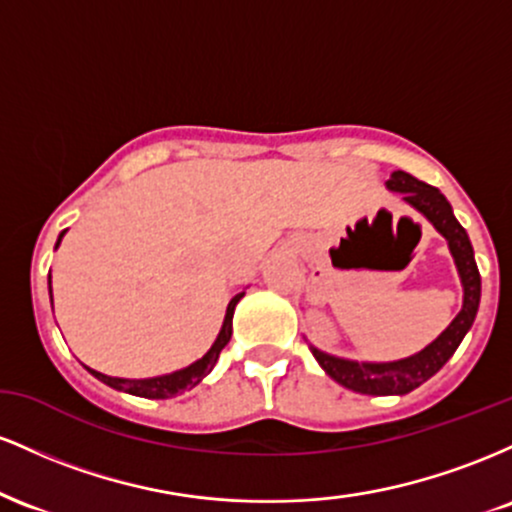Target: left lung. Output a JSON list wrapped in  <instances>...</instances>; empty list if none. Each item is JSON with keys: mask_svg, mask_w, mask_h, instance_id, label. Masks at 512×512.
<instances>
[{"mask_svg": "<svg viewBox=\"0 0 512 512\" xmlns=\"http://www.w3.org/2000/svg\"><path fill=\"white\" fill-rule=\"evenodd\" d=\"M387 187L395 192H402L404 202L419 209L443 233L445 240H448L464 286V303L455 320L450 322L448 330L440 334L436 342L428 344L416 356L402 358V361L356 363L310 349L317 358V363L325 368V373L330 378L337 380L339 385L349 387V390L361 392V395H407V392L416 390L421 383H426L428 378H433L448 363V358L455 354L464 334L469 332L474 317H477L481 298V276L477 262H474L472 243H469L467 231L455 219L448 199L440 195L438 187L426 185V182L416 180L414 175L404 173V170H395L390 175V180H387Z\"/></svg>", "mask_w": 512, "mask_h": 512, "instance_id": "obj_1", "label": "left lung"}]
</instances>
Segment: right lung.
Segmentation results:
<instances>
[{"instance_id":"1","label":"right lung","mask_w":512,"mask_h":512,"mask_svg":"<svg viewBox=\"0 0 512 512\" xmlns=\"http://www.w3.org/2000/svg\"><path fill=\"white\" fill-rule=\"evenodd\" d=\"M57 243H60V240H57ZM243 296H245V291H240V293H236V296L231 298V303H228V308H226V317H223V327H221L219 337H216V342L211 344V349L207 351V354L199 358V361L192 363V366H187V368H182V370H175V373H170V375H161V378H146V380L110 378V375L98 373V370H91V368H88V370H91V375H96V378L101 380V383L115 387V390L129 392V395L149 397V399H168V397L180 395L182 390H190V387H195V385L202 383L204 375L211 373V368L216 366L221 349L228 342H231L233 310H236V305H238V301Z\"/></svg>"}]
</instances>
